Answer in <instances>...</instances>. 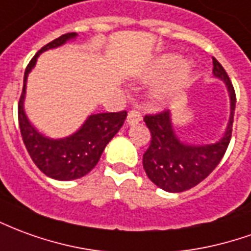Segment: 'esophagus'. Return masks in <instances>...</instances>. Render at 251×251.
<instances>
[{
    "mask_svg": "<svg viewBox=\"0 0 251 251\" xmlns=\"http://www.w3.org/2000/svg\"><path fill=\"white\" fill-rule=\"evenodd\" d=\"M143 120V117H141V113L137 111V110H130L129 114H127V124H137L140 121Z\"/></svg>",
    "mask_w": 251,
    "mask_h": 251,
    "instance_id": "1",
    "label": "esophagus"
}]
</instances>
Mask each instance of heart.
I'll list each match as a JSON object with an SVG mask.
<instances>
[{
	"instance_id": "1",
	"label": "heart",
	"mask_w": 251,
	"mask_h": 251,
	"mask_svg": "<svg viewBox=\"0 0 251 251\" xmlns=\"http://www.w3.org/2000/svg\"><path fill=\"white\" fill-rule=\"evenodd\" d=\"M175 62H176V55L167 54V55L160 57L152 66V71H151L152 75H163V73L170 71L173 66H175L168 73L164 83L159 87V94H164V92L178 88L180 85H183L187 80L189 73H190V65L185 62V61H179L176 64H175Z\"/></svg>"
}]
</instances>
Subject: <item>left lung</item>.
<instances>
[{"label": "left lung", "instance_id": "1", "mask_svg": "<svg viewBox=\"0 0 251 251\" xmlns=\"http://www.w3.org/2000/svg\"><path fill=\"white\" fill-rule=\"evenodd\" d=\"M212 59L213 75L226 83L231 100L228 125L217 143L193 145L180 141L171 125L170 110L144 117L151 131V144L143 155L144 170L156 186L166 192H185L199 185L216 168L228 148L235 111V91L222 64L216 58Z\"/></svg>", "mask_w": 251, "mask_h": 251}]
</instances>
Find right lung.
I'll list each match as a JSON object with an SVG mask.
<instances>
[{
    "mask_svg": "<svg viewBox=\"0 0 251 251\" xmlns=\"http://www.w3.org/2000/svg\"><path fill=\"white\" fill-rule=\"evenodd\" d=\"M76 36V32L62 35L47 43L46 46L42 47L35 54L34 58L27 65L24 73V85L17 106L19 126L22 131L23 141L32 162L43 174L57 180L77 179L88 174L98 164L106 145L118 133L127 115L126 111L92 114L75 134L58 140L40 134L29 124L27 115L24 113V96L28 73L32 71L36 59L42 52L49 49L62 46L68 40Z\"/></svg>",
    "mask_w": 251,
    "mask_h": 251,
    "instance_id": "1",
    "label": "right lung"
}]
</instances>
